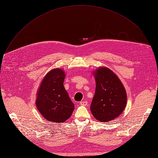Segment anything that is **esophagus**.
<instances>
[{
	"instance_id": "1",
	"label": "esophagus",
	"mask_w": 158,
	"mask_h": 158,
	"mask_svg": "<svg viewBox=\"0 0 158 158\" xmlns=\"http://www.w3.org/2000/svg\"><path fill=\"white\" fill-rule=\"evenodd\" d=\"M87 104H88L87 101H81V102H80V104L82 105V106H86Z\"/></svg>"
}]
</instances>
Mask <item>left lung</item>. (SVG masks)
<instances>
[{
    "label": "left lung",
    "instance_id": "left-lung-1",
    "mask_svg": "<svg viewBox=\"0 0 158 158\" xmlns=\"http://www.w3.org/2000/svg\"><path fill=\"white\" fill-rule=\"evenodd\" d=\"M96 88L90 110L101 122L118 117L126 107L127 95L118 77L109 69L100 68L95 73Z\"/></svg>",
    "mask_w": 158,
    "mask_h": 158
}]
</instances>
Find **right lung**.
<instances>
[{"mask_svg":"<svg viewBox=\"0 0 158 158\" xmlns=\"http://www.w3.org/2000/svg\"><path fill=\"white\" fill-rule=\"evenodd\" d=\"M64 77L62 70H52L46 75L38 89L36 104L48 121L63 123L74 110V104L63 86Z\"/></svg>","mask_w":158,"mask_h":158,"instance_id":"obj_1","label":"right lung"}]
</instances>
